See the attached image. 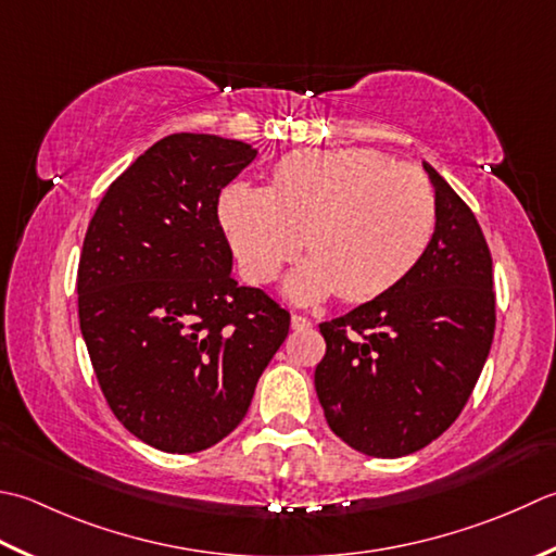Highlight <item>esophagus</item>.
Returning a JSON list of instances; mask_svg holds the SVG:
<instances>
[{
	"label": "esophagus",
	"instance_id": "esophagus-1",
	"mask_svg": "<svg viewBox=\"0 0 556 556\" xmlns=\"http://www.w3.org/2000/svg\"><path fill=\"white\" fill-rule=\"evenodd\" d=\"M313 323L306 318V315H299V313L291 315V330H306Z\"/></svg>",
	"mask_w": 556,
	"mask_h": 556
}]
</instances>
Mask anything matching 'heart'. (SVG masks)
Here are the masks:
<instances>
[{"label":"heart","mask_w":556,"mask_h":556,"mask_svg":"<svg viewBox=\"0 0 556 556\" xmlns=\"http://www.w3.org/2000/svg\"><path fill=\"white\" fill-rule=\"evenodd\" d=\"M219 222L248 279L265 285L303 248L311 257L285 291L318 303L340 289L366 301L405 279L437 233L439 204L415 166L366 149L299 151L271 168L267 188L233 182Z\"/></svg>","instance_id":"obj_1"}]
</instances>
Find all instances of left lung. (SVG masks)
<instances>
[{
    "instance_id": "obj_1",
    "label": "left lung",
    "mask_w": 556,
    "mask_h": 556,
    "mask_svg": "<svg viewBox=\"0 0 556 556\" xmlns=\"http://www.w3.org/2000/svg\"><path fill=\"white\" fill-rule=\"evenodd\" d=\"M439 204L419 265L374 301L320 323L315 393L330 429L354 451L402 458L458 419L494 340V279L482 228L424 161Z\"/></svg>"
}]
</instances>
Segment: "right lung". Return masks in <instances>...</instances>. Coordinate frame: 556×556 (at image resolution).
<instances>
[{"label": "right lung", "instance_id": "right-lung-1", "mask_svg": "<svg viewBox=\"0 0 556 556\" xmlns=\"http://www.w3.org/2000/svg\"><path fill=\"white\" fill-rule=\"evenodd\" d=\"M245 141L170 135L108 192L79 260V325L113 415L139 441L198 453L228 437L289 334V311L238 287L219 194Z\"/></svg>", "mask_w": 556, "mask_h": 556}]
</instances>
